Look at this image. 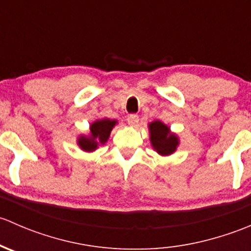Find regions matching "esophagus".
Masks as SVG:
<instances>
[{
	"instance_id": "obj_1",
	"label": "esophagus",
	"mask_w": 251,
	"mask_h": 251,
	"mask_svg": "<svg viewBox=\"0 0 251 251\" xmlns=\"http://www.w3.org/2000/svg\"><path fill=\"white\" fill-rule=\"evenodd\" d=\"M138 120H140V118H138V115H136V114H130V115L127 116V119H126V121H127V124L130 126L137 125Z\"/></svg>"
}]
</instances>
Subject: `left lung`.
Wrapping results in <instances>:
<instances>
[{"label": "left lung", "instance_id": "8db88e82", "mask_svg": "<svg viewBox=\"0 0 251 251\" xmlns=\"http://www.w3.org/2000/svg\"><path fill=\"white\" fill-rule=\"evenodd\" d=\"M151 146L161 155H169L176 151L178 140L170 132L169 127L160 121H153L149 124Z\"/></svg>", "mask_w": 251, "mask_h": 251}]
</instances>
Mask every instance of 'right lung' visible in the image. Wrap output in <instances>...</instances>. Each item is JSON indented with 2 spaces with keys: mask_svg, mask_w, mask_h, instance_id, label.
<instances>
[{
  "mask_svg": "<svg viewBox=\"0 0 251 251\" xmlns=\"http://www.w3.org/2000/svg\"><path fill=\"white\" fill-rule=\"evenodd\" d=\"M116 124L115 120L109 119H103L97 120L91 125V136L90 137H80L78 138V146L86 151H92L97 148L100 143H105L110 135L111 128Z\"/></svg>",
  "mask_w": 251,
  "mask_h": 251,
  "instance_id": "1",
  "label": "right lung"
}]
</instances>
